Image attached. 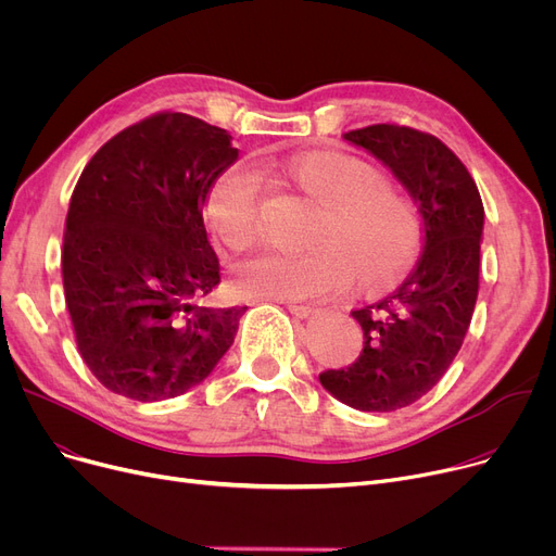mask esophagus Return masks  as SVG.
Here are the masks:
<instances>
[{"label": "esophagus", "instance_id": "1", "mask_svg": "<svg viewBox=\"0 0 556 556\" xmlns=\"http://www.w3.org/2000/svg\"><path fill=\"white\" fill-rule=\"evenodd\" d=\"M275 302H281V300H275ZM281 304H286V308L298 317H308L315 313V306H311V304H300V302H281Z\"/></svg>", "mask_w": 556, "mask_h": 556}]
</instances>
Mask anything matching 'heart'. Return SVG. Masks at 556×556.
<instances>
[{
	"instance_id": "b5f03b06",
	"label": "heart",
	"mask_w": 556,
	"mask_h": 556,
	"mask_svg": "<svg viewBox=\"0 0 556 556\" xmlns=\"http://www.w3.org/2000/svg\"><path fill=\"white\" fill-rule=\"evenodd\" d=\"M279 173L317 204L304 252H261L233 270L245 300L293 302L346 283L376 288L396 279L417 254V223L399 193L367 160L340 151H306L277 162ZM258 178L245 164L227 166L204 198V223L227 250H243L256 233Z\"/></svg>"
}]
</instances>
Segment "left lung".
I'll return each instance as SVG.
<instances>
[{"label": "left lung", "mask_w": 556, "mask_h": 556, "mask_svg": "<svg viewBox=\"0 0 556 556\" xmlns=\"http://www.w3.org/2000/svg\"><path fill=\"white\" fill-rule=\"evenodd\" d=\"M342 137L390 166L415 198L424 254L394 293L352 311L363 352L319 383L356 410L392 413L440 383L459 352L478 300L484 207L471 173L434 135L374 124Z\"/></svg>", "instance_id": "8db88e82"}]
</instances>
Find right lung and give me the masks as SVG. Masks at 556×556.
Here are the masks:
<instances>
[{
    "mask_svg": "<svg viewBox=\"0 0 556 556\" xmlns=\"http://www.w3.org/2000/svg\"><path fill=\"white\" fill-rule=\"evenodd\" d=\"M239 149L223 128L157 112L105 141L74 187L63 286L78 352L110 392L180 396L225 356L248 306L214 308L220 283L204 198Z\"/></svg>",
    "mask_w": 556,
    "mask_h": 556,
    "instance_id": "1",
    "label": "right lung"
}]
</instances>
